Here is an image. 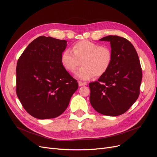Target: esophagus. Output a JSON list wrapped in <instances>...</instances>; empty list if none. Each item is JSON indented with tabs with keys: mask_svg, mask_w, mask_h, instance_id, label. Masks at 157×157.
<instances>
[{
	"mask_svg": "<svg viewBox=\"0 0 157 157\" xmlns=\"http://www.w3.org/2000/svg\"><path fill=\"white\" fill-rule=\"evenodd\" d=\"M78 85L79 86H85V85H87V83L84 82H81V81H78Z\"/></svg>",
	"mask_w": 157,
	"mask_h": 157,
	"instance_id": "1",
	"label": "esophagus"
}]
</instances>
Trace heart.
<instances>
[{
    "label": "heart",
    "instance_id": "b5f03b06",
    "mask_svg": "<svg viewBox=\"0 0 157 157\" xmlns=\"http://www.w3.org/2000/svg\"><path fill=\"white\" fill-rule=\"evenodd\" d=\"M71 51L66 50L61 55V63L69 72L73 73L80 63L82 65L77 77L82 80L101 77L110 68L113 54L111 48L107 45H99L90 40L76 42Z\"/></svg>",
    "mask_w": 157,
    "mask_h": 157
}]
</instances>
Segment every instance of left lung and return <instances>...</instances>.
Wrapping results in <instances>:
<instances>
[{
  "mask_svg": "<svg viewBox=\"0 0 157 157\" xmlns=\"http://www.w3.org/2000/svg\"><path fill=\"white\" fill-rule=\"evenodd\" d=\"M113 58L110 68L98 81L89 84L90 101L97 112L118 116L126 112L140 95L142 70L137 52L124 37L109 35Z\"/></svg>",
  "mask_w": 157,
  "mask_h": 157,
  "instance_id": "obj_1",
  "label": "left lung"
}]
</instances>
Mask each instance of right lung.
Wrapping results in <instances>:
<instances>
[{
	"instance_id": "1",
	"label": "right lung",
	"mask_w": 157,
	"mask_h": 157,
	"mask_svg": "<svg viewBox=\"0 0 157 157\" xmlns=\"http://www.w3.org/2000/svg\"><path fill=\"white\" fill-rule=\"evenodd\" d=\"M67 41L40 36L27 46L16 67V94L25 110L39 119L61 115L78 88L61 63Z\"/></svg>"
}]
</instances>
